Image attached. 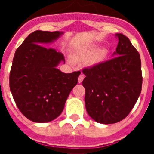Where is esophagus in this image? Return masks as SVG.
I'll use <instances>...</instances> for the list:
<instances>
[{"label": "esophagus", "mask_w": 154, "mask_h": 154, "mask_svg": "<svg viewBox=\"0 0 154 154\" xmlns=\"http://www.w3.org/2000/svg\"><path fill=\"white\" fill-rule=\"evenodd\" d=\"M83 79H84V75L83 74H81L79 76V78H78L79 83H81L83 81Z\"/></svg>", "instance_id": "34e87169"}]
</instances>
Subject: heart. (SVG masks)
Instances as JSON below:
<instances>
[{"label": "heart", "mask_w": 154, "mask_h": 154, "mask_svg": "<svg viewBox=\"0 0 154 154\" xmlns=\"http://www.w3.org/2000/svg\"><path fill=\"white\" fill-rule=\"evenodd\" d=\"M99 46L94 45H92L89 48H88L87 49H85V51H83L82 52H81L80 56L81 57L91 56V55H95V54H96L97 51H99ZM106 54H107V51L106 49L100 50L99 52L97 53V55H96V60H100V59H102V58H105L106 55Z\"/></svg>", "instance_id": "b5f03b06"}]
</instances>
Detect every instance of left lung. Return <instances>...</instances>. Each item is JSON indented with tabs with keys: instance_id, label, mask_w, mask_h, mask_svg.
<instances>
[{
	"instance_id": "obj_1",
	"label": "left lung",
	"mask_w": 154,
	"mask_h": 154,
	"mask_svg": "<svg viewBox=\"0 0 154 154\" xmlns=\"http://www.w3.org/2000/svg\"><path fill=\"white\" fill-rule=\"evenodd\" d=\"M116 38L119 42L115 57L82 69L86 111L91 118L103 124L125 119L142 89L140 54L124 35L116 34Z\"/></svg>"
}]
</instances>
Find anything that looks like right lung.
I'll use <instances>...</instances> for the list:
<instances>
[{"mask_svg":"<svg viewBox=\"0 0 154 154\" xmlns=\"http://www.w3.org/2000/svg\"><path fill=\"white\" fill-rule=\"evenodd\" d=\"M62 34L35 31L17 48L9 83L14 102L21 113L35 123H48L63 111L69 93L78 83L80 72L63 73L57 69L65 63L63 54L42 45Z\"/></svg>","mask_w":154,"mask_h":154,"instance_id":"right-lung-1","label":"right lung"}]
</instances>
